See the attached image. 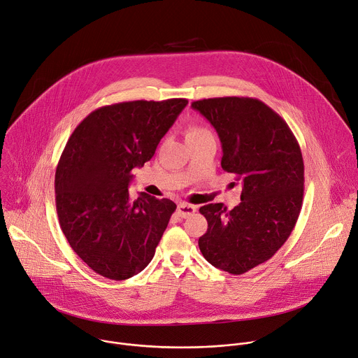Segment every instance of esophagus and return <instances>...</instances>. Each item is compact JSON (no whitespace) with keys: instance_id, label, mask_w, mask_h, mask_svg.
Instances as JSON below:
<instances>
[{"instance_id":"esophagus-1","label":"esophagus","mask_w":358,"mask_h":358,"mask_svg":"<svg viewBox=\"0 0 358 358\" xmlns=\"http://www.w3.org/2000/svg\"><path fill=\"white\" fill-rule=\"evenodd\" d=\"M194 212H196V206H193V205H189V203H179L178 205V213L183 219L190 217L192 215H194Z\"/></svg>"}]
</instances>
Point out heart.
<instances>
[{"label":"heart","instance_id":"obj_1","mask_svg":"<svg viewBox=\"0 0 358 358\" xmlns=\"http://www.w3.org/2000/svg\"><path fill=\"white\" fill-rule=\"evenodd\" d=\"M206 132H208V131H206L203 127L192 124V125H189L187 129H186V138L197 136V135H202V134H206Z\"/></svg>","mask_w":358,"mask_h":358}]
</instances>
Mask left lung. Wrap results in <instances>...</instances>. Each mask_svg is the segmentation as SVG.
Masks as SVG:
<instances>
[{"label":"left lung","instance_id":"obj_1","mask_svg":"<svg viewBox=\"0 0 358 358\" xmlns=\"http://www.w3.org/2000/svg\"><path fill=\"white\" fill-rule=\"evenodd\" d=\"M216 129L222 168L241 180V203L199 209L208 231L199 237L203 257L230 274L267 262L289 239L304 193L300 145L285 119L256 98L223 96L192 102Z\"/></svg>","mask_w":358,"mask_h":358}]
</instances>
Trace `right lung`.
I'll use <instances>...</instances> for the list:
<instances>
[{
  "mask_svg": "<svg viewBox=\"0 0 358 358\" xmlns=\"http://www.w3.org/2000/svg\"><path fill=\"white\" fill-rule=\"evenodd\" d=\"M186 105L173 98L98 108L64 148L55 172L59 226L79 259L106 279L142 271L176 210L172 201L143 192L132 199L128 186Z\"/></svg>",
  "mask_w": 358,
  "mask_h": 358,
  "instance_id": "add662e5",
  "label": "right lung"
}]
</instances>
